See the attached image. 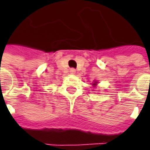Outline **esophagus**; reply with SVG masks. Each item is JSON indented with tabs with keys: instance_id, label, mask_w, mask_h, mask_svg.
Returning <instances> with one entry per match:
<instances>
[{
	"instance_id": "esophagus-1",
	"label": "esophagus",
	"mask_w": 150,
	"mask_h": 150,
	"mask_svg": "<svg viewBox=\"0 0 150 150\" xmlns=\"http://www.w3.org/2000/svg\"><path fill=\"white\" fill-rule=\"evenodd\" d=\"M70 72H71L72 74L76 73V69H74V68H71V69H70Z\"/></svg>"
}]
</instances>
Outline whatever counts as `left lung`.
Instances as JSON below:
<instances>
[{
    "mask_svg": "<svg viewBox=\"0 0 150 150\" xmlns=\"http://www.w3.org/2000/svg\"><path fill=\"white\" fill-rule=\"evenodd\" d=\"M93 85H96V84H95V83H94V84H93Z\"/></svg>",
    "mask_w": 150,
    "mask_h": 150,
    "instance_id": "8db88e82",
    "label": "left lung"
}]
</instances>
